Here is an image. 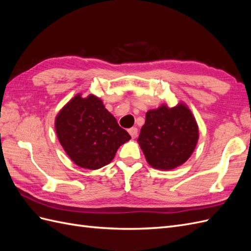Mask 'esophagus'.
I'll return each instance as SVG.
<instances>
[{
    "label": "esophagus",
    "mask_w": 251,
    "mask_h": 251,
    "mask_svg": "<svg viewBox=\"0 0 251 251\" xmlns=\"http://www.w3.org/2000/svg\"><path fill=\"white\" fill-rule=\"evenodd\" d=\"M128 133L132 136V138H136L137 137V134H138V128L137 127H131L128 128Z\"/></svg>",
    "instance_id": "esophagus-1"
}]
</instances>
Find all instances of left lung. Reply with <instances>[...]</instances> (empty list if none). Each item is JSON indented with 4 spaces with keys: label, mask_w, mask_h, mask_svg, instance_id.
Masks as SVG:
<instances>
[{
    "label": "left lung",
    "mask_w": 251,
    "mask_h": 251,
    "mask_svg": "<svg viewBox=\"0 0 251 251\" xmlns=\"http://www.w3.org/2000/svg\"><path fill=\"white\" fill-rule=\"evenodd\" d=\"M199 138L196 119L186 104H166L146 114L138 143L151 166L157 170H173L191 157Z\"/></svg>",
    "instance_id": "1"
}]
</instances>
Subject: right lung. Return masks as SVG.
<instances>
[{"mask_svg":"<svg viewBox=\"0 0 251 251\" xmlns=\"http://www.w3.org/2000/svg\"><path fill=\"white\" fill-rule=\"evenodd\" d=\"M55 131L71 160L88 170L109 164L121 144L131 139L95 95H75L57 114Z\"/></svg>","mask_w":251,"mask_h":251,"instance_id":"1","label":"right lung"}]
</instances>
